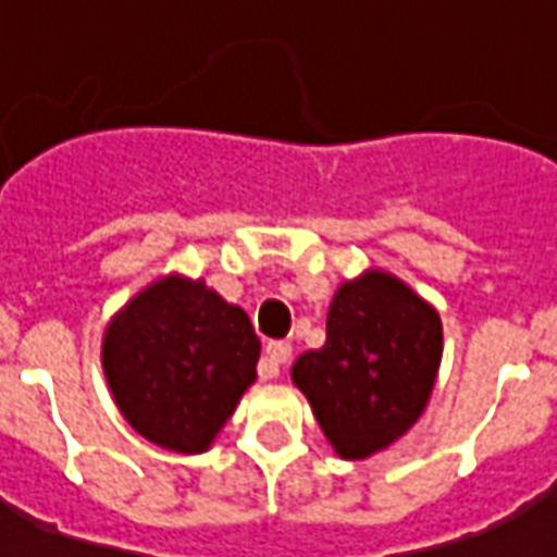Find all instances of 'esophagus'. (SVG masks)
<instances>
[{
	"mask_svg": "<svg viewBox=\"0 0 557 557\" xmlns=\"http://www.w3.org/2000/svg\"><path fill=\"white\" fill-rule=\"evenodd\" d=\"M292 358V346L289 343H268L265 346V358L259 361V379H277L280 367Z\"/></svg>",
	"mask_w": 557,
	"mask_h": 557,
	"instance_id": "obj_1",
	"label": "esophagus"
}]
</instances>
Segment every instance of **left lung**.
Returning <instances> with one entry per match:
<instances>
[{
    "instance_id": "obj_1",
    "label": "left lung",
    "mask_w": 557,
    "mask_h": 557,
    "mask_svg": "<svg viewBox=\"0 0 557 557\" xmlns=\"http://www.w3.org/2000/svg\"><path fill=\"white\" fill-rule=\"evenodd\" d=\"M442 363L435 307L387 271L346 280L322 349L292 363L319 426L343 459H367L414 426Z\"/></svg>"
}]
</instances>
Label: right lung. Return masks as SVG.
I'll return each instance as SVG.
<instances>
[{
    "label": "right lung",
    "mask_w": 557,
    "mask_h": 557,
    "mask_svg": "<svg viewBox=\"0 0 557 557\" xmlns=\"http://www.w3.org/2000/svg\"><path fill=\"white\" fill-rule=\"evenodd\" d=\"M103 375L134 430L202 454L256 382L259 337L242 307L202 280H154L103 331Z\"/></svg>",
    "instance_id": "right-lung-1"
}]
</instances>
